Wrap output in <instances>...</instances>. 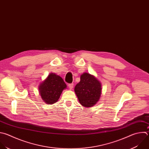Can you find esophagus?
<instances>
[{
    "label": "esophagus",
    "mask_w": 149,
    "mask_h": 149,
    "mask_svg": "<svg viewBox=\"0 0 149 149\" xmlns=\"http://www.w3.org/2000/svg\"><path fill=\"white\" fill-rule=\"evenodd\" d=\"M68 86H69V88L70 89H72V88H73V87H74V84H68Z\"/></svg>",
    "instance_id": "obj_1"
}]
</instances>
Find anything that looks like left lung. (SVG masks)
Returning a JSON list of instances; mask_svg holds the SVG:
<instances>
[{
    "label": "left lung",
    "mask_w": 149,
    "mask_h": 149,
    "mask_svg": "<svg viewBox=\"0 0 149 149\" xmlns=\"http://www.w3.org/2000/svg\"><path fill=\"white\" fill-rule=\"evenodd\" d=\"M101 84L94 76L88 73L81 75L80 82L75 86V92L79 103L85 107H91L99 101L101 94Z\"/></svg>",
    "instance_id": "8db88e82"
}]
</instances>
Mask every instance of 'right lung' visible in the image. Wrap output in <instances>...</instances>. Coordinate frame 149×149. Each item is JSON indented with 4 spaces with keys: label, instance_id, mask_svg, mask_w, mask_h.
<instances>
[{
    "label": "right lung",
    "instance_id": "add662e5",
    "mask_svg": "<svg viewBox=\"0 0 149 149\" xmlns=\"http://www.w3.org/2000/svg\"><path fill=\"white\" fill-rule=\"evenodd\" d=\"M67 85L63 78L51 73L39 86V92L42 100L47 104H53L57 102L63 91Z\"/></svg>",
    "mask_w": 149,
    "mask_h": 149
}]
</instances>
